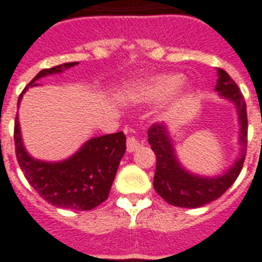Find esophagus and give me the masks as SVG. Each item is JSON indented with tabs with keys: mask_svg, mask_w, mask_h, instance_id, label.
<instances>
[{
	"mask_svg": "<svg viewBox=\"0 0 262 262\" xmlns=\"http://www.w3.org/2000/svg\"><path fill=\"white\" fill-rule=\"evenodd\" d=\"M142 144H143L142 140H139L138 138H135V136H129L128 139H127V151H128V152H134V151L138 150Z\"/></svg>",
	"mask_w": 262,
	"mask_h": 262,
	"instance_id": "1",
	"label": "esophagus"
}]
</instances>
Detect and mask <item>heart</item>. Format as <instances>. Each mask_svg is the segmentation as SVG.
Masks as SVG:
<instances>
[{
	"instance_id": "1",
	"label": "heart",
	"mask_w": 262,
	"mask_h": 262,
	"mask_svg": "<svg viewBox=\"0 0 262 262\" xmlns=\"http://www.w3.org/2000/svg\"><path fill=\"white\" fill-rule=\"evenodd\" d=\"M182 80L181 75H163L154 77L136 88V94L143 99H159L177 90Z\"/></svg>"
}]
</instances>
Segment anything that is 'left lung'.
I'll return each mask as SVG.
<instances>
[{"label": "left lung", "instance_id": "left-lung-1", "mask_svg": "<svg viewBox=\"0 0 262 262\" xmlns=\"http://www.w3.org/2000/svg\"><path fill=\"white\" fill-rule=\"evenodd\" d=\"M218 81L215 91L221 96L234 101L239 116L243 144L241 155L229 171L215 178H202L190 174L179 165L165 124H152L148 128V143L157 157V168L154 175V189L167 204L178 207H200L218 200L234 183L243 170L248 143V114L246 103L234 80L218 69Z\"/></svg>", "mask_w": 262, "mask_h": 262}]
</instances>
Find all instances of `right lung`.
I'll use <instances>...</instances> for the list:
<instances>
[{"instance_id":"obj_1","label":"right lung","mask_w":262,"mask_h":262,"mask_svg":"<svg viewBox=\"0 0 262 262\" xmlns=\"http://www.w3.org/2000/svg\"><path fill=\"white\" fill-rule=\"evenodd\" d=\"M77 62L42 69L18 97L40 77L61 72ZM14 146L19 167L29 185L45 201L53 206L71 210H91L108 198L115 179L119 163L126 152V135L123 133L110 134L88 140L76 154L67 161L48 163L33 159L23 146L18 118L14 122Z\"/></svg>"}]
</instances>
